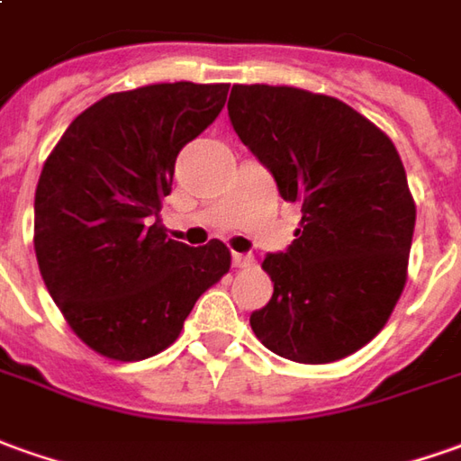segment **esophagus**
<instances>
[{"instance_id": "esophagus-1", "label": "esophagus", "mask_w": 461, "mask_h": 461, "mask_svg": "<svg viewBox=\"0 0 461 461\" xmlns=\"http://www.w3.org/2000/svg\"><path fill=\"white\" fill-rule=\"evenodd\" d=\"M250 266H256V258L249 256V253H233V268H250Z\"/></svg>"}]
</instances>
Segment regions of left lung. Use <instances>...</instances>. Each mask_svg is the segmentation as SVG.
<instances>
[{"mask_svg":"<svg viewBox=\"0 0 461 461\" xmlns=\"http://www.w3.org/2000/svg\"><path fill=\"white\" fill-rule=\"evenodd\" d=\"M228 115L281 198L301 205L296 240L261 263L273 296L250 329L296 364L351 357L406 285L417 205L394 142L341 100L285 85H233Z\"/></svg>","mask_w":461,"mask_h":461,"instance_id":"8db88e82","label":"left lung"}]
</instances>
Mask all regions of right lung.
Listing matches in <instances>:
<instances>
[{"instance_id":"right-lung-1","label":"right lung","mask_w":461,"mask_h":461,"mask_svg":"<svg viewBox=\"0 0 461 461\" xmlns=\"http://www.w3.org/2000/svg\"><path fill=\"white\" fill-rule=\"evenodd\" d=\"M228 85L113 92L72 120L34 193V253L69 329L104 358L165 351L230 271L218 238L190 249L160 223L176 158L223 110Z\"/></svg>"}]
</instances>
